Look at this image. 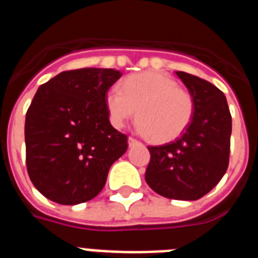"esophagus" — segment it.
Returning a JSON list of instances; mask_svg holds the SVG:
<instances>
[{
	"label": "esophagus",
	"mask_w": 258,
	"mask_h": 258,
	"mask_svg": "<svg viewBox=\"0 0 258 258\" xmlns=\"http://www.w3.org/2000/svg\"><path fill=\"white\" fill-rule=\"evenodd\" d=\"M127 143H129V147H133V146L136 145H140V141H137L133 137H129V138H127Z\"/></svg>",
	"instance_id": "obj_1"
}]
</instances>
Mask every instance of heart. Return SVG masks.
I'll return each mask as SVG.
<instances>
[{
  "mask_svg": "<svg viewBox=\"0 0 258 258\" xmlns=\"http://www.w3.org/2000/svg\"><path fill=\"white\" fill-rule=\"evenodd\" d=\"M106 108L115 126H124L137 113V127L150 140L165 143L178 138L194 116V99L173 77L156 71L132 75L121 89H109Z\"/></svg>",
  "mask_w": 258,
  "mask_h": 258,
  "instance_id": "obj_1",
  "label": "heart"
}]
</instances>
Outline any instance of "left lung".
<instances>
[{"mask_svg": "<svg viewBox=\"0 0 258 258\" xmlns=\"http://www.w3.org/2000/svg\"><path fill=\"white\" fill-rule=\"evenodd\" d=\"M194 99L188 127L174 142L149 146L146 182L159 195L198 200L221 181L229 166L231 115L226 97L207 80L175 71Z\"/></svg>", "mask_w": 258, "mask_h": 258, "instance_id": "obj_1", "label": "left lung"}]
</instances>
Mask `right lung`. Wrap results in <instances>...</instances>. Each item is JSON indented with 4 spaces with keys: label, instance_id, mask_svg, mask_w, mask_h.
I'll return each instance as SVG.
<instances>
[{
    "label": "right lung",
    "instance_id": "right-lung-1",
    "mask_svg": "<svg viewBox=\"0 0 258 258\" xmlns=\"http://www.w3.org/2000/svg\"><path fill=\"white\" fill-rule=\"evenodd\" d=\"M112 68L64 71L38 88L26 115L29 178L45 198L63 206L101 192L127 137L111 125L108 89L121 77Z\"/></svg>",
    "mask_w": 258,
    "mask_h": 258
}]
</instances>
